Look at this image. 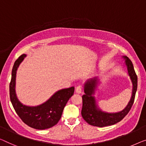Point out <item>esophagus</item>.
I'll list each match as a JSON object with an SVG mask.
<instances>
[{
    "mask_svg": "<svg viewBox=\"0 0 146 146\" xmlns=\"http://www.w3.org/2000/svg\"><path fill=\"white\" fill-rule=\"evenodd\" d=\"M76 92L77 93V94H80V93L82 92V86L80 85H79L77 86V87H76Z\"/></svg>",
    "mask_w": 146,
    "mask_h": 146,
    "instance_id": "obj_1",
    "label": "esophagus"
}]
</instances>
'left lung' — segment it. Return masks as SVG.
Segmentation results:
<instances>
[{"mask_svg":"<svg viewBox=\"0 0 146 146\" xmlns=\"http://www.w3.org/2000/svg\"><path fill=\"white\" fill-rule=\"evenodd\" d=\"M125 60V64L127 67L128 74L132 83V96L130 101L125 109L117 113H107L102 111L98 107L94 94L96 89L97 88L99 79L98 77L89 79L85 82L84 86V92L85 94L82 96V108L81 115L89 125L98 127H104L115 125L121 121L130 111L134 104V98L138 86V78L134 71L133 64L127 56H123Z\"/></svg>","mask_w":146,"mask_h":146,"instance_id":"obj_1","label":"left lung"}]
</instances>
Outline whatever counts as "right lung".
<instances>
[{"instance_id": "right-lung-1", "label": "right lung", "mask_w": 146, "mask_h": 146, "mask_svg": "<svg viewBox=\"0 0 146 146\" xmlns=\"http://www.w3.org/2000/svg\"><path fill=\"white\" fill-rule=\"evenodd\" d=\"M25 57V54L19 56L13 66L10 83V101L16 113L26 125L38 130L49 129L56 125L60 121L67 102L73 95L75 88L72 86L58 90L41 105H23L19 101L16 96V77L17 69Z\"/></svg>"}]
</instances>
